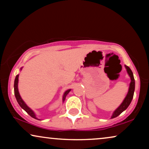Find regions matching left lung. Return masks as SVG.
I'll return each mask as SVG.
<instances>
[{"label":"left lung","instance_id":"1","mask_svg":"<svg viewBox=\"0 0 149 149\" xmlns=\"http://www.w3.org/2000/svg\"><path fill=\"white\" fill-rule=\"evenodd\" d=\"M125 66L126 69H127V73L129 74L130 78H131V83H130V85L129 91H128V93L127 95H126L125 100H124L121 104L120 105L117 109H116V111L115 112H114L113 115H112L111 117L112 119H113V118L115 117H117V116H119L122 112L125 111V110L129 107V105L130 104V103H131L132 98H133V96H134V89H135V81H134L133 72H132V71L131 70V69L130 68L129 66H126V65Z\"/></svg>","mask_w":149,"mask_h":149}]
</instances>
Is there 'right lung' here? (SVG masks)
I'll list each match as a JSON object with an SVG mask.
<instances>
[{"label": "right lung", "mask_w": 149, "mask_h": 149, "mask_svg": "<svg viewBox=\"0 0 149 149\" xmlns=\"http://www.w3.org/2000/svg\"><path fill=\"white\" fill-rule=\"evenodd\" d=\"M18 77H19V75H17V76H16L15 79V81H14V93H15V96L16 97V100H17V102L19 104L20 107H21L22 109H23L24 111H25L26 113L28 114V115H29L30 116H31L32 118H34V119H37V118L36 117L35 114L34 113V112L32 111V110L30 109V108L28 107V106L26 104L25 102H24L22 100V99L21 98V97H20L19 91H18V88H17ZM70 89H68V90H67L66 92L64 93V96H63V101H64L65 97H66V95L68 94L69 92H70Z\"/></svg>", "instance_id": "1"}]
</instances>
